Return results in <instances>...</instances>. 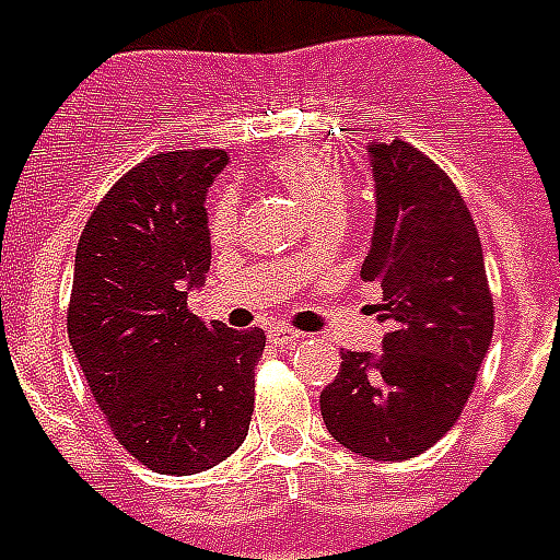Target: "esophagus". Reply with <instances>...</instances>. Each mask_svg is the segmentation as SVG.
<instances>
[{
  "label": "esophagus",
  "instance_id": "1",
  "mask_svg": "<svg viewBox=\"0 0 560 560\" xmlns=\"http://www.w3.org/2000/svg\"><path fill=\"white\" fill-rule=\"evenodd\" d=\"M299 337H302V334L293 331V328H272L270 331V342L272 346H279V349H288V346L299 342Z\"/></svg>",
  "mask_w": 560,
  "mask_h": 560
}]
</instances>
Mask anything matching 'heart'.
Returning a JSON list of instances; mask_svg holds the SVG:
<instances>
[{"label": "heart", "mask_w": 560, "mask_h": 560, "mask_svg": "<svg viewBox=\"0 0 560 560\" xmlns=\"http://www.w3.org/2000/svg\"><path fill=\"white\" fill-rule=\"evenodd\" d=\"M267 174L272 177V183H279L288 194H293V200L305 209V214L311 220H319L325 214H337L342 211V202H346V174L340 171L337 162H331L328 156H323L314 148H305V144H296V148H288L281 151L276 160L267 165ZM235 194L220 191L209 206V232L214 241H223V237L232 235L235 229ZM296 261H302V255H296Z\"/></svg>", "instance_id": "1"}]
</instances>
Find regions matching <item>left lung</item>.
Returning a JSON list of instances; mask_svg holds the SVG:
<instances>
[{
    "instance_id": "1",
    "label": "left lung",
    "mask_w": 560,
    "mask_h": 560,
    "mask_svg": "<svg viewBox=\"0 0 560 560\" xmlns=\"http://www.w3.org/2000/svg\"><path fill=\"white\" fill-rule=\"evenodd\" d=\"M377 220L360 279L381 284V354L340 351L319 395L328 433L374 462L412 459L468 404L494 334L477 226L453 179L409 142L369 144Z\"/></svg>"
}]
</instances>
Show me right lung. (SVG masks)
<instances>
[{"mask_svg":"<svg viewBox=\"0 0 560 560\" xmlns=\"http://www.w3.org/2000/svg\"><path fill=\"white\" fill-rule=\"evenodd\" d=\"M226 162L218 148L148 156L101 197L74 253V358L121 447L171 477L244 444L267 342L188 311L211 264L206 191Z\"/></svg>","mask_w":560,"mask_h":560,"instance_id":"add662e5","label":"right lung"}]
</instances>
